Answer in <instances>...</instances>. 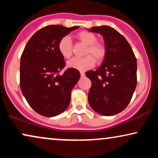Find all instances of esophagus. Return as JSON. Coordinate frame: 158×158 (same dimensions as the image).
I'll list each match as a JSON object with an SVG mask.
<instances>
[{"label": "esophagus", "mask_w": 158, "mask_h": 158, "mask_svg": "<svg viewBox=\"0 0 158 158\" xmlns=\"http://www.w3.org/2000/svg\"><path fill=\"white\" fill-rule=\"evenodd\" d=\"M80 73H81V77H84V76H85V73H84V72H82V71H81V72H80Z\"/></svg>", "instance_id": "esophagus-1"}]
</instances>
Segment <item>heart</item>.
<instances>
[{
    "instance_id": "1",
    "label": "heart",
    "mask_w": 158,
    "mask_h": 158,
    "mask_svg": "<svg viewBox=\"0 0 158 158\" xmlns=\"http://www.w3.org/2000/svg\"><path fill=\"white\" fill-rule=\"evenodd\" d=\"M77 37L88 45L85 49V57L83 58H73L68 62V66L78 70H86L92 68L97 62H101L104 59L106 49L102 43L97 42V37L94 34L88 31H82L77 34ZM73 43L70 36H64L58 43V50L62 57L65 59L70 58L73 55Z\"/></svg>"
}]
</instances>
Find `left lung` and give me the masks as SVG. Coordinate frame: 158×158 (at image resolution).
Returning <instances> with one entry per match:
<instances>
[{"instance_id": "8db88e82", "label": "left lung", "mask_w": 158, "mask_h": 158, "mask_svg": "<svg viewBox=\"0 0 158 158\" xmlns=\"http://www.w3.org/2000/svg\"><path fill=\"white\" fill-rule=\"evenodd\" d=\"M90 31L103 36L106 54L96 71L85 73L91 81L88 102L97 113L113 116L130 102L137 86V58L124 36L109 26L92 27Z\"/></svg>"}]
</instances>
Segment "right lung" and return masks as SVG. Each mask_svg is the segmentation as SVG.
<instances>
[{
	"label": "right lung",
	"mask_w": 158,
	"mask_h": 158,
	"mask_svg": "<svg viewBox=\"0 0 158 158\" xmlns=\"http://www.w3.org/2000/svg\"><path fill=\"white\" fill-rule=\"evenodd\" d=\"M79 27L49 25L39 30L27 42L21 56L20 86L30 106L47 117L62 113L70 102L71 90L79 81V71L68 68L58 50L63 36Z\"/></svg>",
	"instance_id": "1"
}]
</instances>
